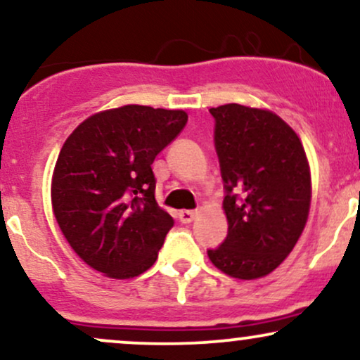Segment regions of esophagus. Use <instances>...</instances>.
<instances>
[{
  "instance_id": "obj_1",
  "label": "esophagus",
  "mask_w": 360,
  "mask_h": 360,
  "mask_svg": "<svg viewBox=\"0 0 360 360\" xmlns=\"http://www.w3.org/2000/svg\"><path fill=\"white\" fill-rule=\"evenodd\" d=\"M196 217L198 212H193V210H183V212H179L181 223H191Z\"/></svg>"
}]
</instances>
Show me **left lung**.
Returning a JSON list of instances; mask_svg holds the SVG:
<instances>
[{
	"label": "left lung",
	"mask_w": 360,
	"mask_h": 360,
	"mask_svg": "<svg viewBox=\"0 0 360 360\" xmlns=\"http://www.w3.org/2000/svg\"><path fill=\"white\" fill-rule=\"evenodd\" d=\"M210 113L229 235L208 257L230 278H264L291 254L308 221L307 152L296 131L271 110L229 103Z\"/></svg>",
	"instance_id": "8db88e82"
}]
</instances>
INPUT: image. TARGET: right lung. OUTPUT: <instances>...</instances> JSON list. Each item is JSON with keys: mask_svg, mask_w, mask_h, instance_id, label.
Returning <instances> with one entry per match:
<instances>
[{"mask_svg": "<svg viewBox=\"0 0 360 360\" xmlns=\"http://www.w3.org/2000/svg\"><path fill=\"white\" fill-rule=\"evenodd\" d=\"M188 122L183 110L125 105L91 115L53 167L52 212L79 257L111 279L154 266L174 220L155 201L152 162Z\"/></svg>", "mask_w": 360, "mask_h": 360, "instance_id": "add662e5", "label": "right lung"}]
</instances>
